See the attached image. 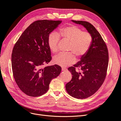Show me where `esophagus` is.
<instances>
[{"label":"esophagus","instance_id":"esophagus-1","mask_svg":"<svg viewBox=\"0 0 121 121\" xmlns=\"http://www.w3.org/2000/svg\"><path fill=\"white\" fill-rule=\"evenodd\" d=\"M61 70L63 72H65V71H66V70H67V69H66V68H62Z\"/></svg>","mask_w":121,"mask_h":121}]
</instances>
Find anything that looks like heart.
<instances>
[{
  "instance_id": "1",
  "label": "heart",
  "mask_w": 121,
  "mask_h": 121,
  "mask_svg": "<svg viewBox=\"0 0 121 121\" xmlns=\"http://www.w3.org/2000/svg\"><path fill=\"white\" fill-rule=\"evenodd\" d=\"M60 35L64 39L71 41L69 51H72L78 56H84L88 52L91 43V36L89 32L82 31L78 26H70L60 29L58 34L52 32L48 38V46L53 52L59 50ZM76 59L73 52H61L53 57V61L56 65L65 66L73 64Z\"/></svg>"
}]
</instances>
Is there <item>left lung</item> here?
<instances>
[{
    "label": "left lung",
    "mask_w": 121,
    "mask_h": 121,
    "mask_svg": "<svg viewBox=\"0 0 121 121\" xmlns=\"http://www.w3.org/2000/svg\"><path fill=\"white\" fill-rule=\"evenodd\" d=\"M82 25L91 36L90 48L80 60L68 69L71 73V81L65 85L68 93L72 97L83 99L94 94L105 80L109 62L107 45L96 29L90 23L85 21L71 20ZM80 69V72L75 70Z\"/></svg>",
    "instance_id": "left-lung-1"
}]
</instances>
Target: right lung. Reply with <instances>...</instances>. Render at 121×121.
<instances>
[{"instance_id":"add662e5","label":"right lung","mask_w":121,"mask_h":121,"mask_svg":"<svg viewBox=\"0 0 121 121\" xmlns=\"http://www.w3.org/2000/svg\"><path fill=\"white\" fill-rule=\"evenodd\" d=\"M61 20H37L19 37L11 55L12 69L15 81L21 91L30 97L43 95L50 82L59 76V65L47 66L52 60L48 41L49 34Z\"/></svg>"}]
</instances>
